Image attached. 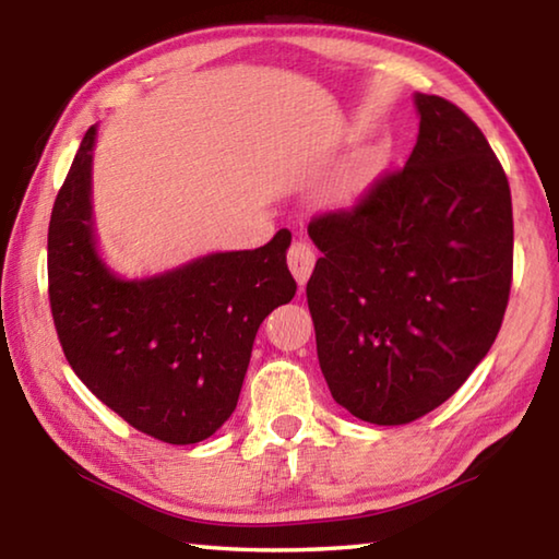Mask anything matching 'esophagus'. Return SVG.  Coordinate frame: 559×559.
<instances>
[{
  "label": "esophagus",
  "mask_w": 559,
  "mask_h": 559,
  "mask_svg": "<svg viewBox=\"0 0 559 559\" xmlns=\"http://www.w3.org/2000/svg\"><path fill=\"white\" fill-rule=\"evenodd\" d=\"M316 251L310 249L306 241H293L288 249V269L293 273V278L298 281V286H306L310 273L316 269Z\"/></svg>",
  "instance_id": "esophagus-1"
}]
</instances>
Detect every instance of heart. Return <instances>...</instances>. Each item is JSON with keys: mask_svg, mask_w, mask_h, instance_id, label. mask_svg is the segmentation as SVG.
<instances>
[{"mask_svg": "<svg viewBox=\"0 0 559 559\" xmlns=\"http://www.w3.org/2000/svg\"><path fill=\"white\" fill-rule=\"evenodd\" d=\"M374 177V165L372 163H359L353 169H349L347 177L343 179V185L337 187V202H349L362 192V189L370 185V179Z\"/></svg>", "mask_w": 559, "mask_h": 559, "instance_id": "b5f03b06", "label": "heart"}]
</instances>
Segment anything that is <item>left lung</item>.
Instances as JSON below:
<instances>
[{
    "instance_id": "8db88e82",
    "label": "left lung",
    "mask_w": 559,
    "mask_h": 559,
    "mask_svg": "<svg viewBox=\"0 0 559 559\" xmlns=\"http://www.w3.org/2000/svg\"><path fill=\"white\" fill-rule=\"evenodd\" d=\"M419 138L353 210L313 216L306 296L320 370L357 419L400 427L468 380L513 283L508 177L451 100L416 93Z\"/></svg>"
}]
</instances>
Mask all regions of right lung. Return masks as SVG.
Returning <instances> with one entry per match:
<instances>
[{
  "label": "right lung",
  "mask_w": 559,
  "mask_h": 559,
  "mask_svg": "<svg viewBox=\"0 0 559 559\" xmlns=\"http://www.w3.org/2000/svg\"><path fill=\"white\" fill-rule=\"evenodd\" d=\"M93 143L88 128L49 222V300L63 355L130 427L177 447L204 441L236 409L263 318L296 296L290 231L261 249L122 281L96 251Z\"/></svg>",
  "instance_id": "right-lung-1"
}]
</instances>
